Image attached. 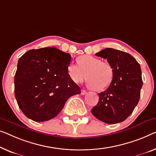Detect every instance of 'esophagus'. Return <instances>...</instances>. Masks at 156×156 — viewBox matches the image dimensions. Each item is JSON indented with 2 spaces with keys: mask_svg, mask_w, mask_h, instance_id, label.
Returning <instances> with one entry per match:
<instances>
[{
  "mask_svg": "<svg viewBox=\"0 0 156 156\" xmlns=\"http://www.w3.org/2000/svg\"><path fill=\"white\" fill-rule=\"evenodd\" d=\"M87 91H86L85 90H81V94L82 95H84V94H87Z\"/></svg>",
  "mask_w": 156,
  "mask_h": 156,
  "instance_id": "esophagus-1",
  "label": "esophagus"
}]
</instances>
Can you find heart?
Segmentation results:
<instances>
[{
  "label": "heart",
  "mask_w": 156,
  "mask_h": 156,
  "mask_svg": "<svg viewBox=\"0 0 156 156\" xmlns=\"http://www.w3.org/2000/svg\"><path fill=\"white\" fill-rule=\"evenodd\" d=\"M78 64L71 63L68 66V75L75 83H82L87 78L90 87L101 91L112 83L114 70L108 62L91 55H83L78 59Z\"/></svg>",
  "instance_id": "b5f03b06"
}]
</instances>
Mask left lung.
Masks as SVG:
<instances>
[{
	"instance_id": "1",
	"label": "left lung",
	"mask_w": 156,
	"mask_h": 156,
	"mask_svg": "<svg viewBox=\"0 0 156 156\" xmlns=\"http://www.w3.org/2000/svg\"><path fill=\"white\" fill-rule=\"evenodd\" d=\"M107 59L114 75L111 84L100 92L99 101L91 113L108 124L126 120L137 105L143 85L140 65L131 55L113 48H106L95 54Z\"/></svg>"
}]
</instances>
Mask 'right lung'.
<instances>
[{
  "mask_svg": "<svg viewBox=\"0 0 156 156\" xmlns=\"http://www.w3.org/2000/svg\"><path fill=\"white\" fill-rule=\"evenodd\" d=\"M71 56L56 48L31 50L20 58L15 95L23 113L34 121L54 118L80 88L68 75Z\"/></svg>",
  "mask_w": 156,
  "mask_h": 156,
  "instance_id": "obj_1",
  "label": "right lung"
}]
</instances>
